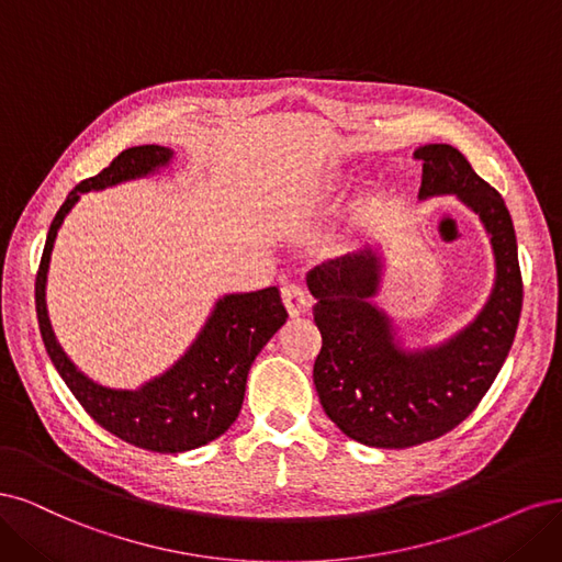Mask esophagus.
Masks as SVG:
<instances>
[{"label":"esophagus","mask_w":562,"mask_h":562,"mask_svg":"<svg viewBox=\"0 0 562 562\" xmlns=\"http://www.w3.org/2000/svg\"><path fill=\"white\" fill-rule=\"evenodd\" d=\"M282 303L286 307L289 317H301L311 311V296L299 284H284L282 286Z\"/></svg>","instance_id":"obj_1"}]
</instances>
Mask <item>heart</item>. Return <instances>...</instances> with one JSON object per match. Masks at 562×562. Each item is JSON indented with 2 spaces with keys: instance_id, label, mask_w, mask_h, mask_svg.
I'll return each instance as SVG.
<instances>
[{
  "instance_id": "1",
  "label": "heart",
  "mask_w": 562,
  "mask_h": 562,
  "mask_svg": "<svg viewBox=\"0 0 562 562\" xmlns=\"http://www.w3.org/2000/svg\"><path fill=\"white\" fill-rule=\"evenodd\" d=\"M334 191H338V177H331V179H327V184L322 187V195H331Z\"/></svg>"
}]
</instances>
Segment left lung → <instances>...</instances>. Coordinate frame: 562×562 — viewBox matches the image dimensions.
Instances as JSON below:
<instances>
[{
    "label": "left lung",
    "mask_w": 562,
    "mask_h": 562,
    "mask_svg": "<svg viewBox=\"0 0 562 562\" xmlns=\"http://www.w3.org/2000/svg\"><path fill=\"white\" fill-rule=\"evenodd\" d=\"M413 156L423 162L420 201L452 193L479 214L497 278L467 329L437 348L404 350L390 317L371 303L383 270L373 249L307 273L322 334L313 369L319 404L342 434L373 448H411L458 427L497 378L522 307L516 233L502 195L450 144H425Z\"/></svg>",
    "instance_id": "left-lung-1"
}]
</instances>
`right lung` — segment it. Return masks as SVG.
<instances>
[{"label":"right lung","mask_w":562,"mask_h":562,"mask_svg":"<svg viewBox=\"0 0 562 562\" xmlns=\"http://www.w3.org/2000/svg\"><path fill=\"white\" fill-rule=\"evenodd\" d=\"M172 160V149L144 144L121 151L95 177L69 191L53 220L34 280L40 331L53 367L100 427L125 443L154 452H184L214 441L235 423L245 400L251 361L286 322L278 286L216 301L203 331L172 369L139 390L102 387L86 378L63 352L46 313V273L53 243L67 212L86 191H100L128 179L147 177Z\"/></svg>","instance_id":"1"}]
</instances>
